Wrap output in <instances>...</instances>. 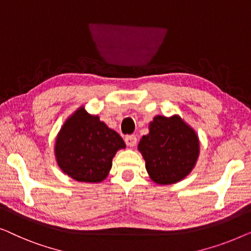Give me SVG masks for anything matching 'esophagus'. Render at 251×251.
Wrapping results in <instances>:
<instances>
[{
  "mask_svg": "<svg viewBox=\"0 0 251 251\" xmlns=\"http://www.w3.org/2000/svg\"><path fill=\"white\" fill-rule=\"evenodd\" d=\"M125 140H126V145L130 146V147L136 146V144H137V137H136L135 135H129V136H126V138H125Z\"/></svg>",
  "mask_w": 251,
  "mask_h": 251,
  "instance_id": "34e87169",
  "label": "esophagus"
}]
</instances>
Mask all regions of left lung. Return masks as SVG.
<instances>
[{"mask_svg":"<svg viewBox=\"0 0 251 251\" xmlns=\"http://www.w3.org/2000/svg\"><path fill=\"white\" fill-rule=\"evenodd\" d=\"M138 151L151 179L160 185L175 184L193 170L200 153L197 132L180 116L157 115L150 123Z\"/></svg>","mask_w":251,"mask_h":251,"instance_id":"1","label":"left lung"}]
</instances>
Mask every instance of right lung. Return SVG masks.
I'll return each instance as SVG.
<instances>
[{"label": "right lung", "mask_w": 251, "mask_h": 251, "mask_svg": "<svg viewBox=\"0 0 251 251\" xmlns=\"http://www.w3.org/2000/svg\"><path fill=\"white\" fill-rule=\"evenodd\" d=\"M121 149H126L121 136L82 106L58 132L54 155L60 169L73 179L100 183L107 177L113 157Z\"/></svg>", "instance_id": "obj_1"}]
</instances>
